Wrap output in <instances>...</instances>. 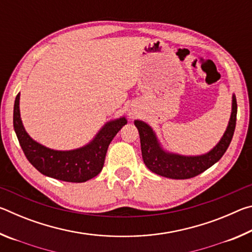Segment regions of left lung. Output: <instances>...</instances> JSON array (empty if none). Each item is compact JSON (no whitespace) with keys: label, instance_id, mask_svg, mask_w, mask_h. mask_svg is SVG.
Returning a JSON list of instances; mask_svg holds the SVG:
<instances>
[{"label":"left lung","instance_id":"8db88e82","mask_svg":"<svg viewBox=\"0 0 252 252\" xmlns=\"http://www.w3.org/2000/svg\"><path fill=\"white\" fill-rule=\"evenodd\" d=\"M231 101V114L223 135L210 151L202 155L186 156L167 150L151 126L142 120H134L141 142L142 159L147 168L161 177L181 180L198 176L217 163L227 151L236 129L237 100L234 93Z\"/></svg>","mask_w":252,"mask_h":252}]
</instances>
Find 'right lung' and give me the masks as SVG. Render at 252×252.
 Here are the masks:
<instances>
[{"mask_svg":"<svg viewBox=\"0 0 252 252\" xmlns=\"http://www.w3.org/2000/svg\"><path fill=\"white\" fill-rule=\"evenodd\" d=\"M127 123L123 116L102 126L84 146L72 150H54L32 139L25 130L20 113V93L15 97L13 126L27 159L46 177L65 182H85L101 172L109 144Z\"/></svg>","mask_w":252,"mask_h":252,"instance_id":"1","label":"right lung"}]
</instances>
